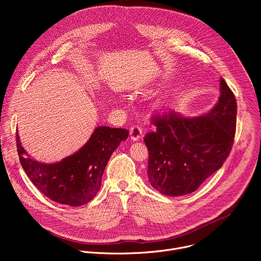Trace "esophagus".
<instances>
[{"label":"esophagus","mask_w":261,"mask_h":261,"mask_svg":"<svg viewBox=\"0 0 261 261\" xmlns=\"http://www.w3.org/2000/svg\"><path fill=\"white\" fill-rule=\"evenodd\" d=\"M130 135L133 140H139L142 136V128L139 125H134L130 128Z\"/></svg>","instance_id":"esophagus-1"}]
</instances>
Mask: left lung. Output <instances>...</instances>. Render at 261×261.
Returning a JSON list of instances; mask_svg holds the SVG:
<instances>
[{"mask_svg": "<svg viewBox=\"0 0 261 261\" xmlns=\"http://www.w3.org/2000/svg\"><path fill=\"white\" fill-rule=\"evenodd\" d=\"M218 103L207 114L187 119L172 109L152 117L155 131L143 140L147 178L168 196L194 192L229 156L237 128L236 96L224 80Z\"/></svg>", "mask_w": 261, "mask_h": 261, "instance_id": "8db88e82", "label": "left lung"}]
</instances>
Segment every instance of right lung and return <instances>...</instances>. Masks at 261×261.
<instances>
[{
    "mask_svg": "<svg viewBox=\"0 0 261 261\" xmlns=\"http://www.w3.org/2000/svg\"><path fill=\"white\" fill-rule=\"evenodd\" d=\"M128 134L127 129L98 127L79 152L55 164L30 158L17 132L15 137L20 164L35 187L58 203L80 206L96 196L111 154Z\"/></svg>",
    "mask_w": 261,
    "mask_h": 261,
    "instance_id": "right-lung-1",
    "label": "right lung"
}]
</instances>
